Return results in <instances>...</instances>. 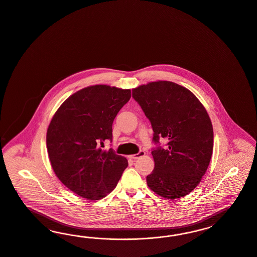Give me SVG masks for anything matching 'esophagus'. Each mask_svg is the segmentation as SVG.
Wrapping results in <instances>:
<instances>
[{
  "instance_id": "esophagus-1",
  "label": "esophagus",
  "mask_w": 257,
  "mask_h": 257,
  "mask_svg": "<svg viewBox=\"0 0 257 257\" xmlns=\"http://www.w3.org/2000/svg\"><path fill=\"white\" fill-rule=\"evenodd\" d=\"M144 155H145V152H144V151H140L138 154L130 155V156H129V158H130V159H132V160H137V159H139V158L143 157Z\"/></svg>"
}]
</instances>
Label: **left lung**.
Here are the masks:
<instances>
[{
  "instance_id": "left-lung-1",
  "label": "left lung",
  "mask_w": 257,
  "mask_h": 257,
  "mask_svg": "<svg viewBox=\"0 0 257 257\" xmlns=\"http://www.w3.org/2000/svg\"><path fill=\"white\" fill-rule=\"evenodd\" d=\"M150 120L157 147L155 168L146 177L149 188L165 199L190 193L202 180L213 151V128L203 104L185 87L156 81L132 90ZM165 138L167 146H159Z\"/></svg>"
}]
</instances>
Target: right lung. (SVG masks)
<instances>
[{"label": "right lung", "mask_w": 257, "mask_h": 257, "mask_svg": "<svg viewBox=\"0 0 257 257\" xmlns=\"http://www.w3.org/2000/svg\"><path fill=\"white\" fill-rule=\"evenodd\" d=\"M131 90L94 85L74 92L54 113L47 131L52 169L62 184L88 200H99L117 185L128 161L110 148L113 119Z\"/></svg>", "instance_id": "right-lung-1"}]
</instances>
